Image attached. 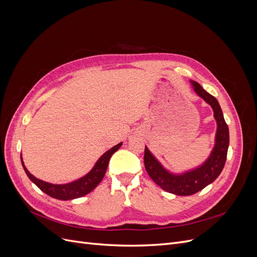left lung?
I'll use <instances>...</instances> for the list:
<instances>
[{"label":"left lung","instance_id":"obj_1","mask_svg":"<svg viewBox=\"0 0 257 257\" xmlns=\"http://www.w3.org/2000/svg\"><path fill=\"white\" fill-rule=\"evenodd\" d=\"M191 82L197 94L200 97H203L212 107L214 111V118L217 123L215 146L210 158L204 163V165L201 167L180 176H175L166 172L161 166L160 163L154 159L147 147L145 148L144 157L146 170L152 178V180L160 185L164 191L180 196L193 195V194L206 188L208 184L213 182L219 177L225 165V162H226L227 149L229 145L228 126L224 120L222 109L216 98L211 94H209L196 81Z\"/></svg>","mask_w":257,"mask_h":257}]
</instances>
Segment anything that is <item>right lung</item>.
I'll return each instance as SVG.
<instances>
[{
  "mask_svg": "<svg viewBox=\"0 0 257 257\" xmlns=\"http://www.w3.org/2000/svg\"><path fill=\"white\" fill-rule=\"evenodd\" d=\"M122 143L114 146L110 150H108L106 153H104L88 175H85L84 177L79 179V180L67 184H52L42 181L29 173V170L26 168L25 164H23L22 158L21 163L26 174L30 178V180L34 182L37 185V188H40L44 193H46L47 195L53 198H57L60 200H69L87 195L88 193H90L92 190H94L96 188L105 176L108 163H109L111 155L119 149Z\"/></svg>",
  "mask_w": 257,
  "mask_h": 257,
  "instance_id": "add662e5",
  "label": "right lung"
}]
</instances>
